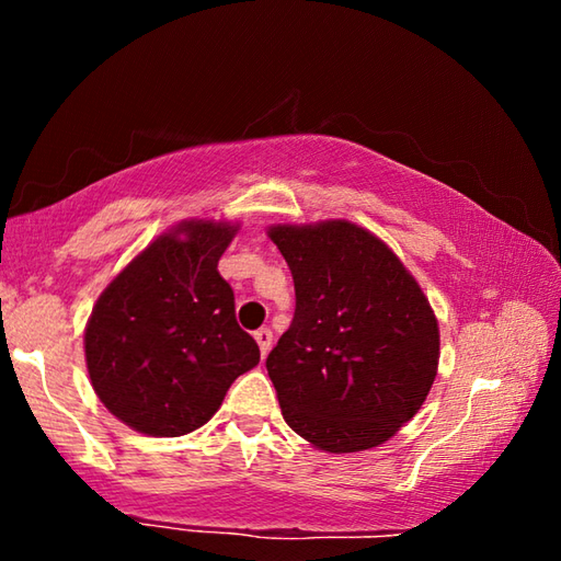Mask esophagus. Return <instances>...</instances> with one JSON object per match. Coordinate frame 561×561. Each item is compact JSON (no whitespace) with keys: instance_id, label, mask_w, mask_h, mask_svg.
I'll return each mask as SVG.
<instances>
[{"instance_id":"34e87169","label":"esophagus","mask_w":561,"mask_h":561,"mask_svg":"<svg viewBox=\"0 0 561 561\" xmlns=\"http://www.w3.org/2000/svg\"><path fill=\"white\" fill-rule=\"evenodd\" d=\"M254 341H257L260 354H262V356H267V354H270V348H272V331H270V329H260V331H254Z\"/></svg>"}]
</instances>
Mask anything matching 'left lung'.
<instances>
[{"instance_id":"8db88e82","label":"left lung","mask_w":561,"mask_h":561,"mask_svg":"<svg viewBox=\"0 0 561 561\" xmlns=\"http://www.w3.org/2000/svg\"><path fill=\"white\" fill-rule=\"evenodd\" d=\"M297 294L267 356L289 428L327 453L376 448L421 411L438 374L431 301L391 247L348 220L272 225Z\"/></svg>"}]
</instances>
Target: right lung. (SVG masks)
Segmentation results:
<instances>
[{
	"instance_id": "1",
	"label": "right lung",
	"mask_w": 561,
	"mask_h": 561,
	"mask_svg": "<svg viewBox=\"0 0 561 561\" xmlns=\"http://www.w3.org/2000/svg\"><path fill=\"white\" fill-rule=\"evenodd\" d=\"M240 225L185 220L156 237L101 291L83 334L89 378L128 428L178 438L201 428L227 388L260 364L220 272Z\"/></svg>"
}]
</instances>
